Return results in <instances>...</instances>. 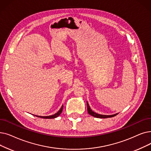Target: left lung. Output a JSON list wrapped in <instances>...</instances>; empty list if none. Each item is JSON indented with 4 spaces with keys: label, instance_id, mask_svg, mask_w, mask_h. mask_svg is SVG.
Masks as SVG:
<instances>
[{
    "label": "left lung",
    "instance_id": "left-lung-1",
    "mask_svg": "<svg viewBox=\"0 0 151 151\" xmlns=\"http://www.w3.org/2000/svg\"><path fill=\"white\" fill-rule=\"evenodd\" d=\"M87 109H88V112L89 115H91V116L96 117V118H101V119H106V118H110V117H113L116 116L118 114H114V115H101V114H96L95 112H94L93 110H92L89 106V104L87 102Z\"/></svg>",
    "mask_w": 151,
    "mask_h": 151
}]
</instances>
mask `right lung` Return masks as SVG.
Instances as JSON below:
<instances>
[{
	"label": "right lung",
	"mask_w": 151,
	"mask_h": 151,
	"mask_svg": "<svg viewBox=\"0 0 151 151\" xmlns=\"http://www.w3.org/2000/svg\"><path fill=\"white\" fill-rule=\"evenodd\" d=\"M62 110H63V106H62V107L59 110V111H58V112H57L56 114H55L54 115H50V116H36L42 118V119H55V118L61 114Z\"/></svg>",
	"instance_id": "obj_1"
}]
</instances>
